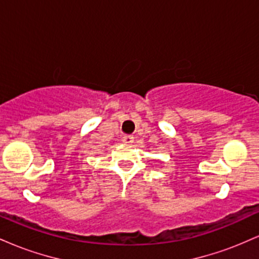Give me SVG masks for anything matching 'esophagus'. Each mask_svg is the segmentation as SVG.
<instances>
[{
    "label": "esophagus",
    "instance_id": "esophagus-1",
    "mask_svg": "<svg viewBox=\"0 0 259 259\" xmlns=\"http://www.w3.org/2000/svg\"><path fill=\"white\" fill-rule=\"evenodd\" d=\"M121 141H123L125 145H132L134 142V138L132 135H125V136H123Z\"/></svg>",
    "mask_w": 259,
    "mask_h": 259
}]
</instances>
